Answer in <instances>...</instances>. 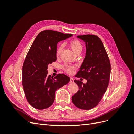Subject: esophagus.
<instances>
[{
    "instance_id": "34e87169",
    "label": "esophagus",
    "mask_w": 134,
    "mask_h": 134,
    "mask_svg": "<svg viewBox=\"0 0 134 134\" xmlns=\"http://www.w3.org/2000/svg\"><path fill=\"white\" fill-rule=\"evenodd\" d=\"M69 83H74V79H72V78H70V82H69Z\"/></svg>"
}]
</instances>
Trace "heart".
Instances as JSON below:
<instances>
[{"instance_id": "obj_1", "label": "heart", "mask_w": 134, "mask_h": 134, "mask_svg": "<svg viewBox=\"0 0 134 134\" xmlns=\"http://www.w3.org/2000/svg\"><path fill=\"white\" fill-rule=\"evenodd\" d=\"M69 45L71 47V49L72 50L75 54L78 53L79 52H81L83 49V46L82 43L78 40H72L70 42ZM62 46H60L58 48L57 50H56V56H58L60 54V52L62 51ZM75 69V66L74 65H67L65 64L63 66V69L64 71H65L66 73L71 74L72 72L74 71V70Z\"/></svg>"}]
</instances>
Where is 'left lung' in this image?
I'll return each instance as SVG.
<instances>
[{
  "mask_svg": "<svg viewBox=\"0 0 134 134\" xmlns=\"http://www.w3.org/2000/svg\"><path fill=\"white\" fill-rule=\"evenodd\" d=\"M86 42V55L76 75L87 80L86 84L74 80L79 90L72 97V102L80 109H91L98 105L108 87L111 64L101 40L94 35L77 36Z\"/></svg>",
  "mask_w": 134,
  "mask_h": 134,
  "instance_id": "left-lung-1",
  "label": "left lung"
}]
</instances>
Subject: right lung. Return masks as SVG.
Here are the masks:
<instances>
[{
  "mask_svg": "<svg viewBox=\"0 0 134 134\" xmlns=\"http://www.w3.org/2000/svg\"><path fill=\"white\" fill-rule=\"evenodd\" d=\"M52 30L38 34L26 55L22 66V86L28 103L43 109L54 103L55 92L70 81L69 77L58 74L54 78L47 75L48 64L56 60L57 43L72 36Z\"/></svg>",
  "mask_w": 134,
  "mask_h": 134,
  "instance_id": "1",
  "label": "right lung"
}]
</instances>
